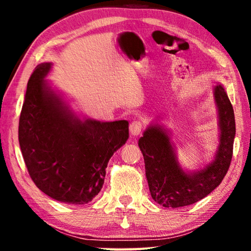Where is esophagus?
Returning a JSON list of instances; mask_svg holds the SVG:
<instances>
[{
  "instance_id": "esophagus-1",
  "label": "esophagus",
  "mask_w": 251,
  "mask_h": 251,
  "mask_svg": "<svg viewBox=\"0 0 251 251\" xmlns=\"http://www.w3.org/2000/svg\"><path fill=\"white\" fill-rule=\"evenodd\" d=\"M142 128H143V124H142V122H139V121H134V122H131L130 123V125H129V131H130V135L131 136H138L139 134H141V131H142Z\"/></svg>"
}]
</instances>
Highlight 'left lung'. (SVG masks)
Wrapping results in <instances>:
<instances>
[{
    "mask_svg": "<svg viewBox=\"0 0 251 251\" xmlns=\"http://www.w3.org/2000/svg\"><path fill=\"white\" fill-rule=\"evenodd\" d=\"M218 117V146L214 158L202 168L184 171L177 159L171 131L151 123L139 138L151 198L163 207L178 208L205 198L224 179L230 166L236 124L233 108L222 84L212 88Z\"/></svg>",
    "mask_w": 251,
    "mask_h": 251,
    "instance_id": "1",
    "label": "left lung"
}]
</instances>
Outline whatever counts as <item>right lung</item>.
Segmentation results:
<instances>
[{
    "mask_svg": "<svg viewBox=\"0 0 251 251\" xmlns=\"http://www.w3.org/2000/svg\"><path fill=\"white\" fill-rule=\"evenodd\" d=\"M52 65H37L28 79L20 147L37 188L57 201L84 205L100 192L108 160L129 137L128 122H100L76 113L45 79Z\"/></svg>",
    "mask_w": 251,
    "mask_h": 251,
    "instance_id": "1",
    "label": "right lung"
}]
</instances>
